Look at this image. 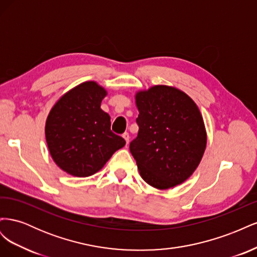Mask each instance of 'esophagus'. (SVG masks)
I'll use <instances>...</instances> for the list:
<instances>
[{"label":"esophagus","mask_w":257,"mask_h":257,"mask_svg":"<svg viewBox=\"0 0 257 257\" xmlns=\"http://www.w3.org/2000/svg\"><path fill=\"white\" fill-rule=\"evenodd\" d=\"M122 137L124 138V141H125L126 146H127V145H128V142H130V135H128V133H124V134L122 135Z\"/></svg>","instance_id":"1"}]
</instances>
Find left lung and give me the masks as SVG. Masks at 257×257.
<instances>
[{
	"label": "left lung",
	"instance_id": "8db88e82",
	"mask_svg": "<svg viewBox=\"0 0 257 257\" xmlns=\"http://www.w3.org/2000/svg\"><path fill=\"white\" fill-rule=\"evenodd\" d=\"M138 136L130 150L144 180L158 190L183 183L207 146L205 122L195 102L175 87L158 84L135 93Z\"/></svg>",
	"mask_w": 257,
	"mask_h": 257
}]
</instances>
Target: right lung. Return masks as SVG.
<instances>
[{
  "label": "right lung",
  "instance_id": "1",
  "mask_svg": "<svg viewBox=\"0 0 257 257\" xmlns=\"http://www.w3.org/2000/svg\"><path fill=\"white\" fill-rule=\"evenodd\" d=\"M107 94L98 82L85 81L61 95L49 111L46 142L54 163L68 175L96 174L125 145L110 131V115L100 108Z\"/></svg>",
  "mask_w": 257,
  "mask_h": 257
}]
</instances>
